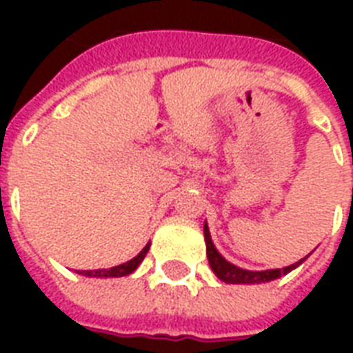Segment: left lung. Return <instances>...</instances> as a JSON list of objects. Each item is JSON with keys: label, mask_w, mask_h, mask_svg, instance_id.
<instances>
[{"label": "left lung", "mask_w": 353, "mask_h": 353, "mask_svg": "<svg viewBox=\"0 0 353 353\" xmlns=\"http://www.w3.org/2000/svg\"><path fill=\"white\" fill-rule=\"evenodd\" d=\"M205 243H207V258H209V263L212 271L216 273V276L220 280H223L225 284H260V282H269V280H274L282 276V274H288L291 269H295L302 260H299L296 263L290 265V268L284 269H268V271H247V269H240L229 263L225 258L221 256L220 252L216 251L214 243L210 240L209 227L205 223Z\"/></svg>", "instance_id": "obj_1"}]
</instances>
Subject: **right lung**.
<instances>
[{"mask_svg":"<svg viewBox=\"0 0 353 353\" xmlns=\"http://www.w3.org/2000/svg\"><path fill=\"white\" fill-rule=\"evenodd\" d=\"M150 249V243L148 245H144V249L139 252L137 256L132 258L130 262L126 263H121V265H115V268H110V269H93V271H82L80 274H84V276H97V279H106V276H126V274L133 273L137 265L144 260L146 256V252Z\"/></svg>","mask_w":353,"mask_h":353,"instance_id":"right-lung-1","label":"right lung"}]
</instances>
